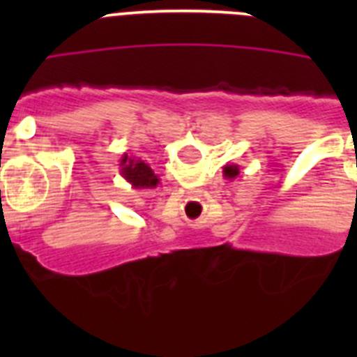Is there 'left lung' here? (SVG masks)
I'll use <instances>...</instances> for the list:
<instances>
[{"mask_svg":"<svg viewBox=\"0 0 357 357\" xmlns=\"http://www.w3.org/2000/svg\"><path fill=\"white\" fill-rule=\"evenodd\" d=\"M238 175H239L238 164H227L225 168H223V176H225V178H229V181L236 178Z\"/></svg>","mask_w":357,"mask_h":357,"instance_id":"8db88e82","label":"left lung"}]
</instances>
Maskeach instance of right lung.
I'll use <instances>...</instances> for the list:
<instances>
[{"mask_svg": "<svg viewBox=\"0 0 357 357\" xmlns=\"http://www.w3.org/2000/svg\"><path fill=\"white\" fill-rule=\"evenodd\" d=\"M119 175L134 189L157 188V184L160 182V178L148 166V162L141 160L139 157H128L127 153L119 160Z\"/></svg>", "mask_w": 357, "mask_h": 357, "instance_id": "1", "label": "right lung"}]
</instances>
